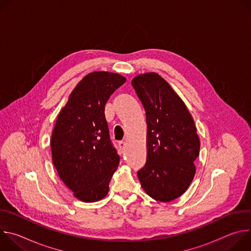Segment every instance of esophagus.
<instances>
[{
    "mask_svg": "<svg viewBox=\"0 0 251 251\" xmlns=\"http://www.w3.org/2000/svg\"><path fill=\"white\" fill-rule=\"evenodd\" d=\"M118 145H119V148L121 150H123L125 148V146H126V142L125 141H119L118 142Z\"/></svg>",
    "mask_w": 251,
    "mask_h": 251,
    "instance_id": "34e87169",
    "label": "esophagus"
}]
</instances>
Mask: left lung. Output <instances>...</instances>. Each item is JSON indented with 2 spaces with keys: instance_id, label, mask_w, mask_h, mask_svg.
<instances>
[{
  "instance_id": "8db88e82",
  "label": "left lung",
  "mask_w": 251,
  "mask_h": 251,
  "mask_svg": "<svg viewBox=\"0 0 251 251\" xmlns=\"http://www.w3.org/2000/svg\"><path fill=\"white\" fill-rule=\"evenodd\" d=\"M146 111L147 162L137 176L141 187L156 201H171L190 187L200 155V138L186 104L158 74L132 79Z\"/></svg>"
}]
</instances>
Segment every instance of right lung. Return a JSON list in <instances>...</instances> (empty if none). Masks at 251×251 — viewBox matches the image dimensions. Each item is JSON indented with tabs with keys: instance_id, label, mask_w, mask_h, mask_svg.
I'll return each instance as SVG.
<instances>
[{
	"instance_id": "1",
	"label": "right lung",
	"mask_w": 251,
	"mask_h": 251,
	"mask_svg": "<svg viewBox=\"0 0 251 251\" xmlns=\"http://www.w3.org/2000/svg\"><path fill=\"white\" fill-rule=\"evenodd\" d=\"M125 81L124 76L108 71L88 74L71 91L57 116L50 139L52 163L60 180L81 201L105 198L119 165L104 108Z\"/></svg>"
}]
</instances>
